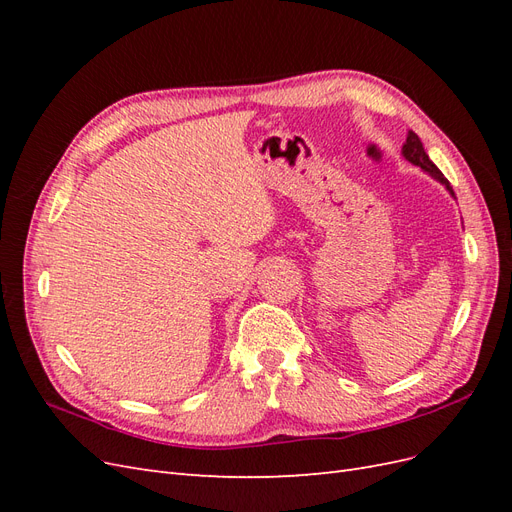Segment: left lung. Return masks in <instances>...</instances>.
<instances>
[{
	"mask_svg": "<svg viewBox=\"0 0 512 512\" xmlns=\"http://www.w3.org/2000/svg\"><path fill=\"white\" fill-rule=\"evenodd\" d=\"M401 156H404L410 164L421 166V168L425 170V173H429L433 179L440 181V183L444 185V188L448 190V194H451V196L455 198V192H453V188H451V183H448V179L440 173V168L429 160V156L425 153V147H423V143H421V138H418L412 130H410L408 136H406L404 147H401Z\"/></svg>",
	"mask_w": 512,
	"mask_h": 512,
	"instance_id": "obj_1",
	"label": "left lung"
}]
</instances>
